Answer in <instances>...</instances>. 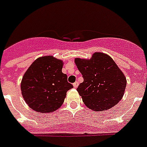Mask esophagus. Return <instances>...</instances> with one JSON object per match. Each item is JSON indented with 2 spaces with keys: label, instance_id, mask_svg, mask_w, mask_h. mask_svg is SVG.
<instances>
[{
  "label": "esophagus",
  "instance_id": "esophagus-1",
  "mask_svg": "<svg viewBox=\"0 0 147 147\" xmlns=\"http://www.w3.org/2000/svg\"><path fill=\"white\" fill-rule=\"evenodd\" d=\"M78 82H76L75 83H73V87L75 88H78Z\"/></svg>",
  "mask_w": 147,
  "mask_h": 147
}]
</instances>
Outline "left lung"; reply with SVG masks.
Segmentation results:
<instances>
[{
  "label": "left lung",
  "instance_id": "left-lung-1",
  "mask_svg": "<svg viewBox=\"0 0 147 147\" xmlns=\"http://www.w3.org/2000/svg\"><path fill=\"white\" fill-rule=\"evenodd\" d=\"M75 62L84 78L77 91L88 108L106 111L122 99L127 80L109 55L94 53L90 59L76 58Z\"/></svg>",
  "mask_w": 147,
  "mask_h": 147
}]
</instances>
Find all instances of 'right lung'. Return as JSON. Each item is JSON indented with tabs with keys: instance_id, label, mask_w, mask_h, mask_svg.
<instances>
[{
	"instance_id": "add662e5",
	"label": "right lung",
	"mask_w": 147,
	"mask_h": 147,
	"mask_svg": "<svg viewBox=\"0 0 147 147\" xmlns=\"http://www.w3.org/2000/svg\"><path fill=\"white\" fill-rule=\"evenodd\" d=\"M63 62L52 55L38 58L22 78V95L31 109L50 113L59 108L66 92L73 88L62 73Z\"/></svg>"
}]
</instances>
